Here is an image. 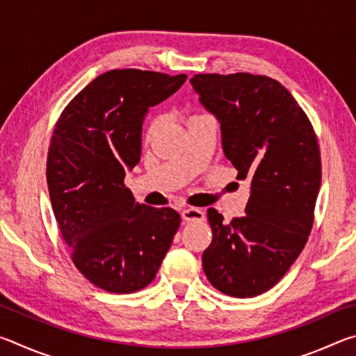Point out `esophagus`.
<instances>
[{
  "instance_id": "obj_1",
  "label": "esophagus",
  "mask_w": 356,
  "mask_h": 356,
  "mask_svg": "<svg viewBox=\"0 0 356 356\" xmlns=\"http://www.w3.org/2000/svg\"><path fill=\"white\" fill-rule=\"evenodd\" d=\"M182 218L185 221H202L204 220V212L200 209L188 207V209L182 210Z\"/></svg>"
}]
</instances>
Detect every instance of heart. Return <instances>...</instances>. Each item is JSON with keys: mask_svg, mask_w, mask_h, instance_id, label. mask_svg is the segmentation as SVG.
Listing matches in <instances>:
<instances>
[{"mask_svg": "<svg viewBox=\"0 0 356 356\" xmlns=\"http://www.w3.org/2000/svg\"><path fill=\"white\" fill-rule=\"evenodd\" d=\"M156 127H159V119H154L152 122L147 125V130H146V135H144V138H146V140H149V138H152Z\"/></svg>", "mask_w": 356, "mask_h": 356, "instance_id": "1", "label": "heart"}]
</instances>
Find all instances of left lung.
Here are the masks:
<instances>
[{
	"label": "left lung",
	"instance_id": "8db88e82",
	"mask_svg": "<svg viewBox=\"0 0 356 356\" xmlns=\"http://www.w3.org/2000/svg\"><path fill=\"white\" fill-rule=\"evenodd\" d=\"M190 81L218 119L237 179L251 185L245 216L225 222L215 209L207 210L213 237L202 268L220 292L256 297L286 275L308 242L322 180L317 136L297 100L273 78L242 72L200 74Z\"/></svg>",
	"mask_w": 356,
	"mask_h": 356
}]
</instances>
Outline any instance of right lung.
Returning <instances> with one entry per match:
<instances>
[{"mask_svg":"<svg viewBox=\"0 0 356 356\" xmlns=\"http://www.w3.org/2000/svg\"><path fill=\"white\" fill-rule=\"evenodd\" d=\"M185 80V74L105 72L70 100L53 130L47 156L53 213L75 267L106 292L150 284L179 229L176 210L135 202L124 177L140 161L149 108Z\"/></svg>","mask_w":356,"mask_h":356,"instance_id":"1","label":"right lung"}]
</instances>
